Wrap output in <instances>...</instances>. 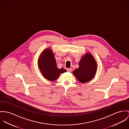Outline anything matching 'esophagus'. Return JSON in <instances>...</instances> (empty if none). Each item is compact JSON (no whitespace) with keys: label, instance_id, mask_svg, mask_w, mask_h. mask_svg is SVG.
Segmentation results:
<instances>
[{"label":"esophagus","instance_id":"34e87169","mask_svg":"<svg viewBox=\"0 0 129 129\" xmlns=\"http://www.w3.org/2000/svg\"><path fill=\"white\" fill-rule=\"evenodd\" d=\"M67 71L68 72H72V69L71 68H68V69H67Z\"/></svg>","mask_w":129,"mask_h":129}]
</instances>
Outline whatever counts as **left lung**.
Listing matches in <instances>:
<instances>
[{
  "mask_svg": "<svg viewBox=\"0 0 129 129\" xmlns=\"http://www.w3.org/2000/svg\"><path fill=\"white\" fill-rule=\"evenodd\" d=\"M97 68V62L93 56L86 53L80 60L79 67L74 71L73 74L80 82H87L94 77Z\"/></svg>",
  "mask_w": 129,
  "mask_h": 129,
  "instance_id": "left-lung-1",
  "label": "left lung"
}]
</instances>
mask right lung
<instances>
[{"mask_svg": "<svg viewBox=\"0 0 129 129\" xmlns=\"http://www.w3.org/2000/svg\"><path fill=\"white\" fill-rule=\"evenodd\" d=\"M38 64L44 78L51 81L57 79L61 73L66 72V70L63 68L60 69L57 68L52 51L49 48L42 52L39 57Z\"/></svg>", "mask_w": 129, "mask_h": 129, "instance_id": "add662e5", "label": "right lung"}]
</instances>
